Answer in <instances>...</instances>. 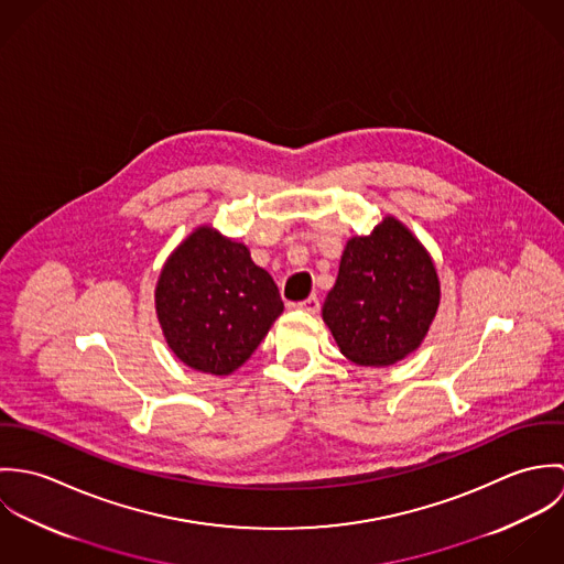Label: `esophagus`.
<instances>
[{"mask_svg":"<svg viewBox=\"0 0 564 564\" xmlns=\"http://www.w3.org/2000/svg\"><path fill=\"white\" fill-rule=\"evenodd\" d=\"M297 308L300 311H304V313H311V315H317L319 313V300L315 297V295H311L308 300H304V302H300L297 304Z\"/></svg>","mask_w":564,"mask_h":564,"instance_id":"esophagus-1","label":"esophagus"}]
</instances>
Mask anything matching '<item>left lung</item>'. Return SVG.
<instances>
[{
  "mask_svg": "<svg viewBox=\"0 0 564 564\" xmlns=\"http://www.w3.org/2000/svg\"><path fill=\"white\" fill-rule=\"evenodd\" d=\"M441 304L434 260L400 219L351 237L322 317L340 354L360 367H389L416 351Z\"/></svg>",
  "mask_w": 564,
  "mask_h": 564,
  "instance_id": "left-lung-1",
  "label": "left lung"
}]
</instances>
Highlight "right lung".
Wrapping results in <instances>:
<instances>
[{
    "label": "right lung",
    "instance_id": "1",
    "mask_svg": "<svg viewBox=\"0 0 564 564\" xmlns=\"http://www.w3.org/2000/svg\"><path fill=\"white\" fill-rule=\"evenodd\" d=\"M154 300L169 349L210 376L235 373L284 311L273 278L247 245L213 226L195 228L169 253Z\"/></svg>",
    "mask_w": 564,
    "mask_h": 564
}]
</instances>
